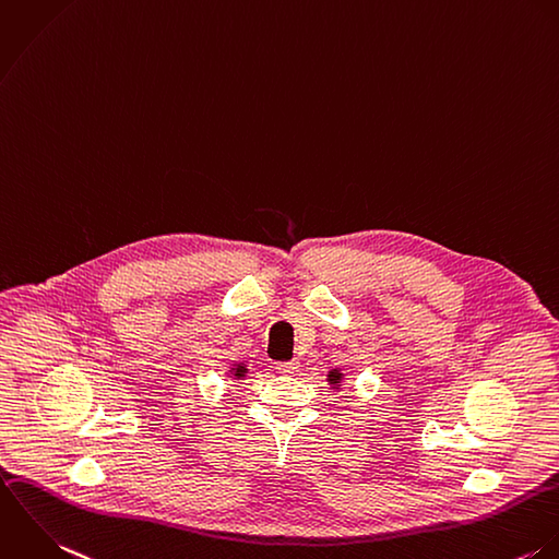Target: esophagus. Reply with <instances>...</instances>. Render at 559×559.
<instances>
[{
	"label": "esophagus",
	"mask_w": 559,
	"mask_h": 559,
	"mask_svg": "<svg viewBox=\"0 0 559 559\" xmlns=\"http://www.w3.org/2000/svg\"><path fill=\"white\" fill-rule=\"evenodd\" d=\"M277 371L284 372V374H293V372L299 371V362H297V360L280 362V365H277Z\"/></svg>",
	"instance_id": "esophagus-1"
}]
</instances>
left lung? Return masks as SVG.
Wrapping results in <instances>:
<instances>
[{
  "label": "left lung",
  "instance_id": "1",
  "mask_svg": "<svg viewBox=\"0 0 559 559\" xmlns=\"http://www.w3.org/2000/svg\"><path fill=\"white\" fill-rule=\"evenodd\" d=\"M328 381H330L332 385H341V381H343V372L338 371V369L330 371V374H328Z\"/></svg>",
  "mask_w": 559,
  "mask_h": 559
}]
</instances>
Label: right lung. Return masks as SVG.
I'll use <instances>...</instances> for the list:
<instances>
[{
    "mask_svg": "<svg viewBox=\"0 0 559 559\" xmlns=\"http://www.w3.org/2000/svg\"><path fill=\"white\" fill-rule=\"evenodd\" d=\"M245 372H247V369H245L242 365H236V367L231 369V374H234V377H245Z\"/></svg>",
    "mask_w": 559,
    "mask_h": 559,
    "instance_id": "obj_1",
    "label": "right lung"
}]
</instances>
